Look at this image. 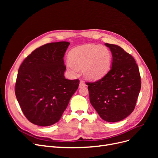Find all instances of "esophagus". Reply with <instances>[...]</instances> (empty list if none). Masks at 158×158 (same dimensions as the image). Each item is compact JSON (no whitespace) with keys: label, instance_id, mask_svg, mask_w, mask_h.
<instances>
[{"label":"esophagus","instance_id":"obj_1","mask_svg":"<svg viewBox=\"0 0 158 158\" xmlns=\"http://www.w3.org/2000/svg\"><path fill=\"white\" fill-rule=\"evenodd\" d=\"M84 86H86V85H85V82H84V81H82L81 80L80 82V84H79V88H82V87H84Z\"/></svg>","mask_w":158,"mask_h":158}]
</instances>
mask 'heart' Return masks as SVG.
<instances>
[{"label":"heart","mask_w":158,"mask_h":158,"mask_svg":"<svg viewBox=\"0 0 158 158\" xmlns=\"http://www.w3.org/2000/svg\"><path fill=\"white\" fill-rule=\"evenodd\" d=\"M66 67L74 74L82 69L85 78L96 80L103 78L109 70L111 63V53L104 46L84 45L72 49L69 54Z\"/></svg>","instance_id":"1"}]
</instances>
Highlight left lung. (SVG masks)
<instances>
[{
	"label": "left lung",
	"instance_id": "left-lung-1",
	"mask_svg": "<svg viewBox=\"0 0 158 158\" xmlns=\"http://www.w3.org/2000/svg\"><path fill=\"white\" fill-rule=\"evenodd\" d=\"M113 56L111 68L95 82H87L89 101L104 121H120L135 109L141 88L140 75L135 59L121 47L105 44Z\"/></svg>",
	"mask_w": 158,
	"mask_h": 158
}]
</instances>
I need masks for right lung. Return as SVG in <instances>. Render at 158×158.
Instances as JSON below:
<instances>
[{
	"mask_svg": "<svg viewBox=\"0 0 158 158\" xmlns=\"http://www.w3.org/2000/svg\"><path fill=\"white\" fill-rule=\"evenodd\" d=\"M70 43L40 47L27 56L18 70L15 94L22 112L34 125L58 122L77 90L79 80L66 79L63 57Z\"/></svg>",
	"mask_w": 158,
	"mask_h": 158,
	"instance_id": "1",
	"label": "right lung"
}]
</instances>
